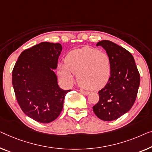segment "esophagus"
Masks as SVG:
<instances>
[{
    "mask_svg": "<svg viewBox=\"0 0 152 152\" xmlns=\"http://www.w3.org/2000/svg\"><path fill=\"white\" fill-rule=\"evenodd\" d=\"M80 92L82 94L85 95V96H87V95L89 94V92L85 91H83V90H80Z\"/></svg>",
    "mask_w": 152,
    "mask_h": 152,
    "instance_id": "1",
    "label": "esophagus"
}]
</instances>
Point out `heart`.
<instances>
[{
    "label": "heart",
    "instance_id": "1",
    "mask_svg": "<svg viewBox=\"0 0 152 152\" xmlns=\"http://www.w3.org/2000/svg\"><path fill=\"white\" fill-rule=\"evenodd\" d=\"M81 87L89 90H98L106 85L111 74L109 56L98 50L83 48L67 54L65 63L58 65V75L66 85L74 81V74Z\"/></svg>",
    "mask_w": 152,
    "mask_h": 152
}]
</instances>
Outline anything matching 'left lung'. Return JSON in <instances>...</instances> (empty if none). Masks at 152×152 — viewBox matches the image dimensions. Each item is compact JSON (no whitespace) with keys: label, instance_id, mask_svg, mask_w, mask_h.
<instances>
[{"label":"left lung","instance_id":"1","mask_svg":"<svg viewBox=\"0 0 152 152\" xmlns=\"http://www.w3.org/2000/svg\"><path fill=\"white\" fill-rule=\"evenodd\" d=\"M106 51L111 63V74L105 87L99 91V101L93 106L103 121L118 119L128 112L137 98L140 74L134 57L124 48L108 40L98 42Z\"/></svg>","mask_w":152,"mask_h":152}]
</instances>
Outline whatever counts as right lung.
Masks as SVG:
<instances>
[{"mask_svg":"<svg viewBox=\"0 0 152 152\" xmlns=\"http://www.w3.org/2000/svg\"><path fill=\"white\" fill-rule=\"evenodd\" d=\"M62 50L58 43L42 42L20 54L12 72V85L18 104L24 114L36 121L55 120L70 90L58 87L53 69Z\"/></svg>","mask_w":152,"mask_h":152,"instance_id":"add662e5","label":"right lung"}]
</instances>
